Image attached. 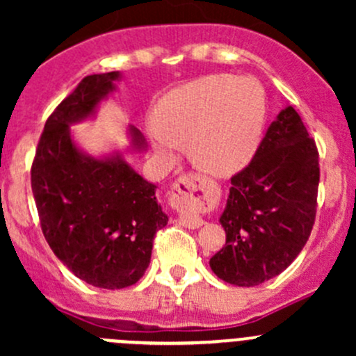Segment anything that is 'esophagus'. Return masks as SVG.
Returning a JSON list of instances; mask_svg holds the SVG:
<instances>
[{"label":"esophagus","mask_w":356,"mask_h":356,"mask_svg":"<svg viewBox=\"0 0 356 356\" xmlns=\"http://www.w3.org/2000/svg\"><path fill=\"white\" fill-rule=\"evenodd\" d=\"M207 182L195 174H184L172 184V203L182 210L179 215V224L188 229H198L204 224L203 218L191 215L208 200Z\"/></svg>","instance_id":"obj_1"}]
</instances>
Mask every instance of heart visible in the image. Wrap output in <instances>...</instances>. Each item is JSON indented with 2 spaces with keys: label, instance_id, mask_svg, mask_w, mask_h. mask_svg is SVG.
Returning <instances> with one entry per match:
<instances>
[{
  "label": "heart",
  "instance_id": "1",
  "mask_svg": "<svg viewBox=\"0 0 356 356\" xmlns=\"http://www.w3.org/2000/svg\"><path fill=\"white\" fill-rule=\"evenodd\" d=\"M265 118L267 99L254 79L210 75L165 96L149 134L161 155L174 156L179 143L189 141L198 167L229 175L254 155Z\"/></svg>",
  "mask_w": 356,
  "mask_h": 356
}]
</instances>
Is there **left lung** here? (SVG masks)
Returning a JSON list of instances; mask_svg holds the SVG:
<instances>
[{
  "instance_id": "left-lung-1",
  "label": "left lung",
  "mask_w": 356,
  "mask_h": 356,
  "mask_svg": "<svg viewBox=\"0 0 356 356\" xmlns=\"http://www.w3.org/2000/svg\"><path fill=\"white\" fill-rule=\"evenodd\" d=\"M318 149L293 106L268 125L257 153L232 175L220 217L225 245L210 258L218 279L253 288L293 264L317 213Z\"/></svg>"
}]
</instances>
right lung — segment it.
Listing matches in <instances>:
<instances>
[{"mask_svg": "<svg viewBox=\"0 0 356 356\" xmlns=\"http://www.w3.org/2000/svg\"><path fill=\"white\" fill-rule=\"evenodd\" d=\"M118 72L88 75L48 117L31 167V186L42 234L79 279L102 289L136 284L152 260L153 239L168 217L156 186L120 156L98 160L70 139V124L89 117L113 91ZM132 146L145 139L131 127Z\"/></svg>", "mask_w": 356, "mask_h": 356, "instance_id": "add662e5", "label": "right lung"}]
</instances>
